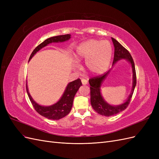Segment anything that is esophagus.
<instances>
[{"mask_svg": "<svg viewBox=\"0 0 159 159\" xmlns=\"http://www.w3.org/2000/svg\"><path fill=\"white\" fill-rule=\"evenodd\" d=\"M81 83L84 85H86L88 84V80H85V79H81Z\"/></svg>", "mask_w": 159, "mask_h": 159, "instance_id": "obj_1", "label": "esophagus"}]
</instances>
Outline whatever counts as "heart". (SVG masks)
I'll return each instance as SVG.
<instances>
[{
	"mask_svg": "<svg viewBox=\"0 0 159 159\" xmlns=\"http://www.w3.org/2000/svg\"><path fill=\"white\" fill-rule=\"evenodd\" d=\"M112 46L107 40L90 39L76 48L75 59L85 60L86 69L89 73L98 75L106 71L112 56Z\"/></svg>",
	"mask_w": 159,
	"mask_h": 159,
	"instance_id": "obj_1",
	"label": "heart"
}]
</instances>
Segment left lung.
Wrapping results in <instances>:
<instances>
[{
  "instance_id": "obj_1",
  "label": "left lung",
  "mask_w": 159,
  "mask_h": 159,
  "mask_svg": "<svg viewBox=\"0 0 159 159\" xmlns=\"http://www.w3.org/2000/svg\"><path fill=\"white\" fill-rule=\"evenodd\" d=\"M111 39L115 47L113 65L121 59L127 60L132 66L133 81L131 93L129 95V97L126 102L121 105H118V106H112V105H110L105 102L102 95H101L100 91L101 84H102V82L105 79V77L109 74V71L105 72L103 74L93 77V78H91L89 80V83L90 85V99L91 106H92V107L96 112L106 117H109L111 116V115L117 114L121 112L122 111L125 110L128 107L130 102H131L132 95L134 92V89L137 84L135 67H134V63L131 54L120 43H119L115 39H114L113 38H111Z\"/></svg>"
}]
</instances>
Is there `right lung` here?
<instances>
[{"label": "right lung", "mask_w": 159, "mask_h": 159, "mask_svg": "<svg viewBox=\"0 0 159 159\" xmlns=\"http://www.w3.org/2000/svg\"><path fill=\"white\" fill-rule=\"evenodd\" d=\"M70 38V34L60 35L48 38V39L41 43L40 44L38 45L36 48L33 50L30 56L29 60L38 51H39L43 47H44L52 42H64L69 40ZM81 85H82V84H81L80 79H78L71 81V82L68 84V86H67V88L61 99L56 103L52 105L49 107L41 106V105L36 103L32 99L29 92H28L27 85H26V88L28 98H29L34 108L36 111L37 113H39L42 116L49 119L58 120L64 117L70 112L72 107V105H73L74 96Z\"/></svg>", "instance_id": "right-lung-1"}]
</instances>
